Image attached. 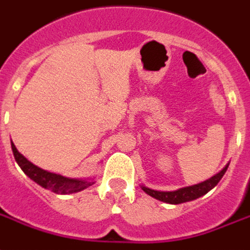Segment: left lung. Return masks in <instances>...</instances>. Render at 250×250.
<instances>
[{"instance_id": "1", "label": "left lung", "mask_w": 250, "mask_h": 250, "mask_svg": "<svg viewBox=\"0 0 250 250\" xmlns=\"http://www.w3.org/2000/svg\"><path fill=\"white\" fill-rule=\"evenodd\" d=\"M229 166V163H227L224 167L221 168L220 171L216 172L215 175H212L211 178H208L204 182H200V183H196V185L186 186V187H181L178 189H172V191H161V189H154L150 188L147 186L141 185V188L145 191L146 194L150 195L151 198L157 199V200H161L163 203L168 204H181L186 203V202H191V200H195V199L203 196L212 189L215 186L220 182V179L223 178V175L227 171V168Z\"/></svg>"}]
</instances>
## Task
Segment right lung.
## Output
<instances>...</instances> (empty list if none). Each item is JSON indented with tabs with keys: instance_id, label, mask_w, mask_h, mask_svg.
Segmentation results:
<instances>
[{
	"instance_id": "add662e5",
	"label": "right lung",
	"mask_w": 250,
	"mask_h": 250,
	"mask_svg": "<svg viewBox=\"0 0 250 250\" xmlns=\"http://www.w3.org/2000/svg\"><path fill=\"white\" fill-rule=\"evenodd\" d=\"M11 150H13L17 163L22 168V171L25 172L30 179H33L35 183L42 186L43 188L50 189L55 194H75V192L88 188L89 186L95 183V178H69V176L39 167L35 163L26 158L23 154L20 153L13 142H11Z\"/></svg>"
}]
</instances>
